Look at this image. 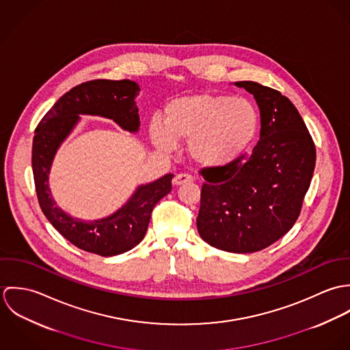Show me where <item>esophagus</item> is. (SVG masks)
I'll return each mask as SVG.
<instances>
[{
	"label": "esophagus",
	"mask_w": 350,
	"mask_h": 350,
	"mask_svg": "<svg viewBox=\"0 0 350 350\" xmlns=\"http://www.w3.org/2000/svg\"><path fill=\"white\" fill-rule=\"evenodd\" d=\"M193 180H194L193 176L189 175V174H178V175H175V178L172 179V183H174L175 186H180V185H183V183H190V182H193Z\"/></svg>",
	"instance_id": "34e87169"
}]
</instances>
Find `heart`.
Returning <instances> with one entry per match:
<instances>
[{
	"mask_svg": "<svg viewBox=\"0 0 350 350\" xmlns=\"http://www.w3.org/2000/svg\"><path fill=\"white\" fill-rule=\"evenodd\" d=\"M260 114L245 98L200 93L170 100L164 122L150 124V139L163 150L175 142H189L190 157L202 167H224L236 161L254 142Z\"/></svg>",
	"mask_w": 350,
	"mask_h": 350,
	"instance_id": "1",
	"label": "heart"
}]
</instances>
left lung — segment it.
<instances>
[{"mask_svg":"<svg viewBox=\"0 0 350 350\" xmlns=\"http://www.w3.org/2000/svg\"><path fill=\"white\" fill-rule=\"evenodd\" d=\"M258 105L260 140L250 156L206 167L197 228L214 248L264 250L297 222L315 167V146L293 102L256 82H236Z\"/></svg>","mask_w":350,"mask_h":350,"instance_id":"8db88e82","label":"left lung"}]
</instances>
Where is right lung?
Listing matches in <instances>:
<instances>
[{
  "label": "right lung",
  "instance_id": "right-lung-1",
  "mask_svg": "<svg viewBox=\"0 0 350 350\" xmlns=\"http://www.w3.org/2000/svg\"><path fill=\"white\" fill-rule=\"evenodd\" d=\"M140 88L129 79H94L62 96L36 126L32 146V171L39 204L52 226L79 250L100 256H116L135 248L146 236L154 204L171 191L172 174L140 186L132 198L113 215L82 222L55 206L49 187L51 164L60 143L72 131L79 114L113 120L121 128L139 131L135 98Z\"/></svg>",
  "mask_w": 350,
  "mask_h": 350
}]
</instances>
